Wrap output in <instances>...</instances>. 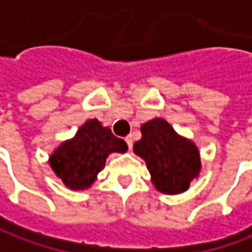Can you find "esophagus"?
Returning a JSON list of instances; mask_svg holds the SVG:
<instances>
[{
    "instance_id": "esophagus-1",
    "label": "esophagus",
    "mask_w": 252,
    "mask_h": 252,
    "mask_svg": "<svg viewBox=\"0 0 252 252\" xmlns=\"http://www.w3.org/2000/svg\"><path fill=\"white\" fill-rule=\"evenodd\" d=\"M126 145H128V149L131 150L132 149V136L131 135H128L126 138Z\"/></svg>"
}]
</instances>
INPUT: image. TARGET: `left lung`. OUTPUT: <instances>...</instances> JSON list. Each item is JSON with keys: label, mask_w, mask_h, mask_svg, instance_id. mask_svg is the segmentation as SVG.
Returning a JSON list of instances; mask_svg holds the SVG:
<instances>
[{"label": "left lung", "mask_w": 252, "mask_h": 252, "mask_svg": "<svg viewBox=\"0 0 252 252\" xmlns=\"http://www.w3.org/2000/svg\"><path fill=\"white\" fill-rule=\"evenodd\" d=\"M140 132L142 139L135 142L133 153L145 160L156 189L165 194L188 190L201 169L197 146L160 117L145 123Z\"/></svg>", "instance_id": "left-lung-1"}]
</instances>
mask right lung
Returning <instances> with one entry per match:
<instances>
[{"label": "right lung", "instance_id": "obj_1", "mask_svg": "<svg viewBox=\"0 0 252 252\" xmlns=\"http://www.w3.org/2000/svg\"><path fill=\"white\" fill-rule=\"evenodd\" d=\"M126 140L114 136L97 119L85 121L71 139L62 142L49 156L55 175L71 190H85L96 181L112 153H126Z\"/></svg>", "mask_w": 252, "mask_h": 252}]
</instances>
